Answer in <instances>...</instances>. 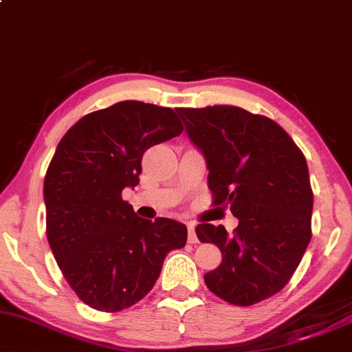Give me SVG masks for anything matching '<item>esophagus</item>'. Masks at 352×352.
<instances>
[{
    "mask_svg": "<svg viewBox=\"0 0 352 352\" xmlns=\"http://www.w3.org/2000/svg\"><path fill=\"white\" fill-rule=\"evenodd\" d=\"M187 231H188V243L190 244H197L198 238H197V232H195V224L193 223L187 224Z\"/></svg>",
    "mask_w": 352,
    "mask_h": 352,
    "instance_id": "1",
    "label": "esophagus"
}]
</instances>
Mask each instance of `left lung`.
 <instances>
[{"instance_id":"8db88e82","label":"left lung","mask_w":352,"mask_h":352,"mask_svg":"<svg viewBox=\"0 0 352 352\" xmlns=\"http://www.w3.org/2000/svg\"><path fill=\"white\" fill-rule=\"evenodd\" d=\"M185 133L205 157L214 205L239 219L197 226L201 243H213L223 261L205 275L224 302L249 307L280 292L311 239L313 192L308 165L277 122L238 107L179 108Z\"/></svg>"}]
</instances>
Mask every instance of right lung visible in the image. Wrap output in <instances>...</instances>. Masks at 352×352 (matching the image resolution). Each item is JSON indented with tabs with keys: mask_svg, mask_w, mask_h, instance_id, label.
<instances>
[{
	"mask_svg": "<svg viewBox=\"0 0 352 352\" xmlns=\"http://www.w3.org/2000/svg\"><path fill=\"white\" fill-rule=\"evenodd\" d=\"M173 109L120 101L67 131L45 173L47 239L83 303L121 311L152 290L167 254L187 244L175 219L139 218L121 198L139 184L144 152L179 135Z\"/></svg>",
	"mask_w": 352,
	"mask_h": 352,
	"instance_id": "right-lung-1",
	"label": "right lung"
}]
</instances>
